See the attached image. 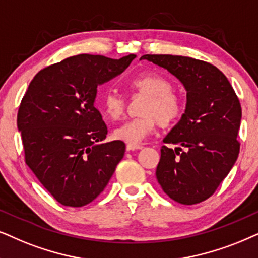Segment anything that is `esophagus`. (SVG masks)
I'll list each match as a JSON object with an SVG mask.
<instances>
[{
    "instance_id": "esophagus-1",
    "label": "esophagus",
    "mask_w": 258,
    "mask_h": 258,
    "mask_svg": "<svg viewBox=\"0 0 258 258\" xmlns=\"http://www.w3.org/2000/svg\"><path fill=\"white\" fill-rule=\"evenodd\" d=\"M140 149H143L142 144H130V143H127L126 144L127 151H135V150H140Z\"/></svg>"
}]
</instances>
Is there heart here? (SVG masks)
<instances>
[{"instance_id": "obj_1", "label": "heart", "mask_w": 258, "mask_h": 258, "mask_svg": "<svg viewBox=\"0 0 258 258\" xmlns=\"http://www.w3.org/2000/svg\"><path fill=\"white\" fill-rule=\"evenodd\" d=\"M128 84L133 90L148 97L140 109L142 116L127 120L114 130L116 139L139 144L155 131L158 122L164 127L170 126L183 114V101L172 90L170 81L162 75L142 74L132 78ZM102 109L110 119L119 120L125 112V99L113 90L106 91L102 97Z\"/></svg>"}]
</instances>
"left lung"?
Listing matches in <instances>:
<instances>
[{
    "label": "left lung",
    "instance_id": "obj_1",
    "mask_svg": "<svg viewBox=\"0 0 258 258\" xmlns=\"http://www.w3.org/2000/svg\"><path fill=\"white\" fill-rule=\"evenodd\" d=\"M183 83L187 106L163 142L156 176L169 198L182 205L207 200L226 177L239 153L242 107L226 76L207 61L171 54H144ZM181 152L180 153L179 151Z\"/></svg>",
    "mask_w": 258,
    "mask_h": 258
}]
</instances>
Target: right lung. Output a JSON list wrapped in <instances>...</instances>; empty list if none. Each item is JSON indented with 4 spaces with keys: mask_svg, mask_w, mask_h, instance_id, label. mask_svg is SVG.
<instances>
[{
    "mask_svg": "<svg viewBox=\"0 0 258 258\" xmlns=\"http://www.w3.org/2000/svg\"><path fill=\"white\" fill-rule=\"evenodd\" d=\"M135 54L120 59L78 54L35 75L18 112L25 162L59 204L82 207L102 193L125 153L94 106L97 86L121 74Z\"/></svg>",
    "mask_w": 258,
    "mask_h": 258,
    "instance_id": "add662e5",
    "label": "right lung"
}]
</instances>
